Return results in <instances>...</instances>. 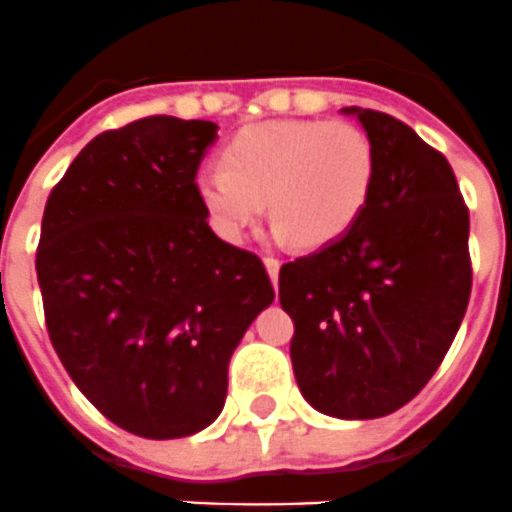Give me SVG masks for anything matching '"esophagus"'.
Masks as SVG:
<instances>
[{"label": "esophagus", "mask_w": 512, "mask_h": 512, "mask_svg": "<svg viewBox=\"0 0 512 512\" xmlns=\"http://www.w3.org/2000/svg\"><path fill=\"white\" fill-rule=\"evenodd\" d=\"M265 270H267V275H270V280H273V285H278L280 260H275V257H265Z\"/></svg>", "instance_id": "1"}]
</instances>
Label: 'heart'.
<instances>
[{"label": "heart", "mask_w": 512, "mask_h": 512, "mask_svg": "<svg viewBox=\"0 0 512 512\" xmlns=\"http://www.w3.org/2000/svg\"><path fill=\"white\" fill-rule=\"evenodd\" d=\"M223 165L196 173V196L229 242L245 239L267 211L280 242L324 247L342 237L370 201L375 150L349 122H265L224 150Z\"/></svg>", "instance_id": "obj_1"}]
</instances>
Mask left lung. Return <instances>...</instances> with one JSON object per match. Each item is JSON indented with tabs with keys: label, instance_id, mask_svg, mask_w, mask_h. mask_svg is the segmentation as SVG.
<instances>
[{
	"label": "left lung",
	"instance_id": "8db88e82",
	"mask_svg": "<svg viewBox=\"0 0 512 512\" xmlns=\"http://www.w3.org/2000/svg\"><path fill=\"white\" fill-rule=\"evenodd\" d=\"M375 150V183L339 239L280 267L293 372L319 413L367 421L416 398L472 293L469 211L454 170L408 124L344 107Z\"/></svg>",
	"mask_w": 512,
	"mask_h": 512
}]
</instances>
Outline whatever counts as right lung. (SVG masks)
I'll return each instance as SVG.
<instances>
[{"instance_id": "1", "label": "right lung", "mask_w": 512, "mask_h": 512, "mask_svg": "<svg viewBox=\"0 0 512 512\" xmlns=\"http://www.w3.org/2000/svg\"><path fill=\"white\" fill-rule=\"evenodd\" d=\"M216 130L147 117L104 132L45 204L35 270L50 342L76 388L142 439L219 418L229 359L275 298L260 257L216 237L196 196Z\"/></svg>"}]
</instances>
